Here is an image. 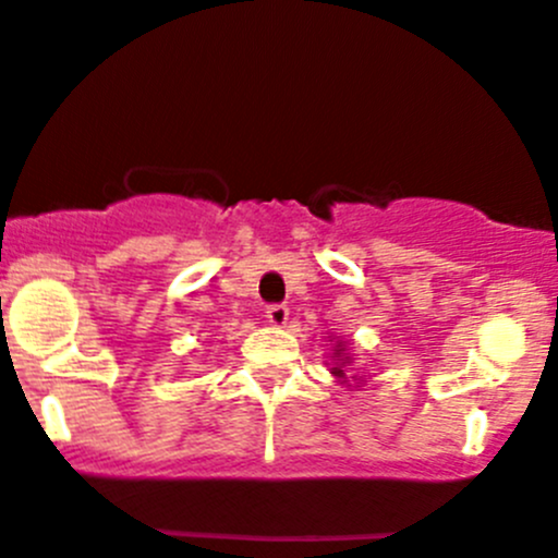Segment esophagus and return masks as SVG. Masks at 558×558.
I'll list each match as a JSON object with an SVG mask.
<instances>
[{
	"label": "esophagus",
	"mask_w": 558,
	"mask_h": 558,
	"mask_svg": "<svg viewBox=\"0 0 558 558\" xmlns=\"http://www.w3.org/2000/svg\"><path fill=\"white\" fill-rule=\"evenodd\" d=\"M267 322L272 324V327H283V324L289 322V307H286V305H269L267 307Z\"/></svg>",
	"instance_id": "1"
}]
</instances>
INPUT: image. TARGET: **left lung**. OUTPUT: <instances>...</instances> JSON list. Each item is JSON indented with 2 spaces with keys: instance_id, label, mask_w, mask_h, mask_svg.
Masks as SVG:
<instances>
[{
  "instance_id": "obj_1",
  "label": "left lung",
  "mask_w": 558,
  "mask_h": 558,
  "mask_svg": "<svg viewBox=\"0 0 558 558\" xmlns=\"http://www.w3.org/2000/svg\"><path fill=\"white\" fill-rule=\"evenodd\" d=\"M335 356H338V362H335V365L329 367V371H332V376H338V378H345V371H343V367L349 365V362H351V356H345L343 340H338V345H335Z\"/></svg>"
}]
</instances>
